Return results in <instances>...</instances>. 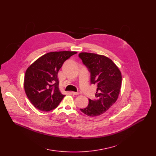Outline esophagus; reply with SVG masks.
Masks as SVG:
<instances>
[{
    "label": "esophagus",
    "mask_w": 156,
    "mask_h": 156,
    "mask_svg": "<svg viewBox=\"0 0 156 156\" xmlns=\"http://www.w3.org/2000/svg\"><path fill=\"white\" fill-rule=\"evenodd\" d=\"M72 94H73V95H78L79 93H78V92H72Z\"/></svg>",
    "instance_id": "1"
}]
</instances>
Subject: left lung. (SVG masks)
<instances>
[{"mask_svg": "<svg viewBox=\"0 0 156 156\" xmlns=\"http://www.w3.org/2000/svg\"><path fill=\"white\" fill-rule=\"evenodd\" d=\"M91 75V84H97L96 99H89L88 105L80 108L89 117L99 116L117 100L122 85V75L117 66L108 57L93 53L78 55Z\"/></svg>", "mask_w": 156, "mask_h": 156, "instance_id": "8db88e82", "label": "left lung"}]
</instances>
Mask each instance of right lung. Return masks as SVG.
Segmentation results:
<instances>
[{
	"mask_svg": "<svg viewBox=\"0 0 156 156\" xmlns=\"http://www.w3.org/2000/svg\"><path fill=\"white\" fill-rule=\"evenodd\" d=\"M76 53L72 51L49 52L28 68L24 79L25 91L37 109L44 112L52 110L65 97L59 90L57 74L64 62Z\"/></svg>",
	"mask_w": 156,
	"mask_h": 156,
	"instance_id": "obj_1",
	"label": "right lung"
}]
</instances>
